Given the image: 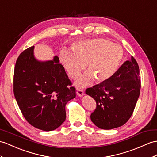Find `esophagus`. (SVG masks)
Segmentation results:
<instances>
[{"label": "esophagus", "mask_w": 157, "mask_h": 157, "mask_svg": "<svg viewBox=\"0 0 157 157\" xmlns=\"http://www.w3.org/2000/svg\"><path fill=\"white\" fill-rule=\"evenodd\" d=\"M76 94H77V95L78 97H82L84 94H85V93H84L83 90L82 89H78L77 91H76Z\"/></svg>", "instance_id": "1"}]
</instances>
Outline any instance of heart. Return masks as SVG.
<instances>
[{
  "instance_id": "obj_1",
  "label": "heart",
  "mask_w": 157,
  "mask_h": 157,
  "mask_svg": "<svg viewBox=\"0 0 157 157\" xmlns=\"http://www.w3.org/2000/svg\"><path fill=\"white\" fill-rule=\"evenodd\" d=\"M72 51L62 49L59 60L69 77L76 79L86 67L76 86L84 88L94 79L98 82L108 81L116 73L123 62L124 51L120 45L103 39L78 41L72 46Z\"/></svg>"
}]
</instances>
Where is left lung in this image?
Returning a JSON list of instances; mask_svg holds the SVG:
<instances>
[{
    "label": "left lung",
    "mask_w": 157,
    "mask_h": 157,
    "mask_svg": "<svg viewBox=\"0 0 157 157\" xmlns=\"http://www.w3.org/2000/svg\"><path fill=\"white\" fill-rule=\"evenodd\" d=\"M139 67L134 57L127 60L111 78L86 90L97 107L90 115L92 122L101 129L121 127L128 121L139 97Z\"/></svg>",
    "instance_id": "left-lung-1"
}]
</instances>
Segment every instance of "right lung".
<instances>
[{"mask_svg": "<svg viewBox=\"0 0 157 157\" xmlns=\"http://www.w3.org/2000/svg\"><path fill=\"white\" fill-rule=\"evenodd\" d=\"M71 85L57 56L52 60H38L31 47L18 57L14 94L22 114L34 127L51 131L64 123L67 103L76 97Z\"/></svg>", "mask_w": 157, "mask_h": 157, "instance_id": "obj_1", "label": "right lung"}]
</instances>
